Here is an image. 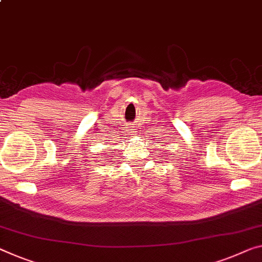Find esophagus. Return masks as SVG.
I'll use <instances>...</instances> for the list:
<instances>
[{
  "label": "esophagus",
  "instance_id": "1",
  "mask_svg": "<svg viewBox=\"0 0 262 262\" xmlns=\"http://www.w3.org/2000/svg\"><path fill=\"white\" fill-rule=\"evenodd\" d=\"M130 130H132V128H130Z\"/></svg>",
  "mask_w": 262,
  "mask_h": 262
}]
</instances>
